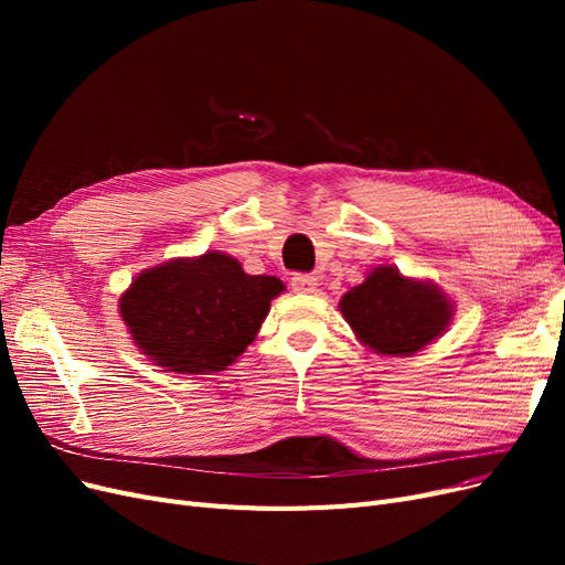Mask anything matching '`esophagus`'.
Listing matches in <instances>:
<instances>
[{"label":"esophagus","instance_id":"esophagus-1","mask_svg":"<svg viewBox=\"0 0 565 565\" xmlns=\"http://www.w3.org/2000/svg\"><path fill=\"white\" fill-rule=\"evenodd\" d=\"M316 287H318V278L309 276V273H297L292 278V289L299 295H313Z\"/></svg>","mask_w":565,"mask_h":565}]
</instances>
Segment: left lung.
Here are the masks:
<instances>
[{"label": "left lung", "instance_id": "1", "mask_svg": "<svg viewBox=\"0 0 565 565\" xmlns=\"http://www.w3.org/2000/svg\"><path fill=\"white\" fill-rule=\"evenodd\" d=\"M339 311L355 337L380 355H413L438 339L452 320V301L429 280L377 266L341 297Z\"/></svg>", "mask_w": 565, "mask_h": 565}]
</instances>
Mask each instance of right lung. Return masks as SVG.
Masks as SVG:
<instances>
[{
  "label": "right lung",
  "instance_id": "obj_1",
  "mask_svg": "<svg viewBox=\"0 0 565 565\" xmlns=\"http://www.w3.org/2000/svg\"><path fill=\"white\" fill-rule=\"evenodd\" d=\"M282 289L276 276H249L212 249L139 273L119 316L136 349L167 372H221L252 344Z\"/></svg>",
  "mask_w": 565,
  "mask_h": 565
}]
</instances>
